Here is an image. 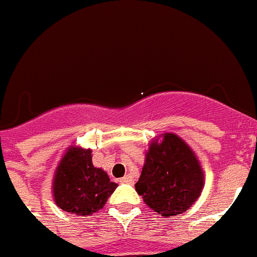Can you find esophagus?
<instances>
[{
	"mask_svg": "<svg viewBox=\"0 0 257 257\" xmlns=\"http://www.w3.org/2000/svg\"><path fill=\"white\" fill-rule=\"evenodd\" d=\"M120 183L133 184V183H134V179H133V176H131V175H126L124 178H122V179H120Z\"/></svg>",
	"mask_w": 257,
	"mask_h": 257,
	"instance_id": "1",
	"label": "esophagus"
}]
</instances>
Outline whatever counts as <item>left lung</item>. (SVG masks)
<instances>
[{"label":"left lung","instance_id":"left-lung-1","mask_svg":"<svg viewBox=\"0 0 257 257\" xmlns=\"http://www.w3.org/2000/svg\"><path fill=\"white\" fill-rule=\"evenodd\" d=\"M203 171L192 150L175 134L151 143L135 190L162 216L187 211L200 196Z\"/></svg>","mask_w":257,"mask_h":257}]
</instances>
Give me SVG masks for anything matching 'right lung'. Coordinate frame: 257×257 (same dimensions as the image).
<instances>
[{
	"mask_svg": "<svg viewBox=\"0 0 257 257\" xmlns=\"http://www.w3.org/2000/svg\"><path fill=\"white\" fill-rule=\"evenodd\" d=\"M116 187L103 170L94 167L90 150L70 149L55 171L53 191L61 210L86 216L103 208Z\"/></svg>",
	"mask_w": 257,
	"mask_h": 257,
	"instance_id": "1",
	"label": "right lung"
}]
</instances>
